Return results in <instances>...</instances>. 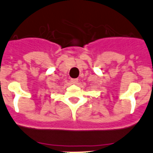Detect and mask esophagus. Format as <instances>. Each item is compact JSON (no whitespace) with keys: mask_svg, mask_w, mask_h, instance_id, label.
Here are the masks:
<instances>
[{"mask_svg":"<svg viewBox=\"0 0 153 153\" xmlns=\"http://www.w3.org/2000/svg\"><path fill=\"white\" fill-rule=\"evenodd\" d=\"M71 82L73 83V84H77L79 82V79H71Z\"/></svg>","mask_w":153,"mask_h":153,"instance_id":"obj_1","label":"esophagus"}]
</instances>
